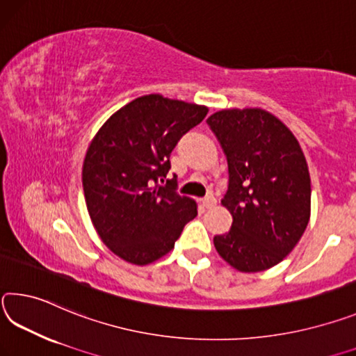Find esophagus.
<instances>
[{
	"label": "esophagus",
	"mask_w": 356,
	"mask_h": 356,
	"mask_svg": "<svg viewBox=\"0 0 356 356\" xmlns=\"http://www.w3.org/2000/svg\"><path fill=\"white\" fill-rule=\"evenodd\" d=\"M214 205H216V197H214L213 194H208L205 199H203V207L213 208Z\"/></svg>",
	"instance_id": "34e87169"
}]
</instances>
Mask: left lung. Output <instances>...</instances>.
<instances>
[{
  "instance_id": "1",
  "label": "left lung",
  "mask_w": 356,
  "mask_h": 356,
  "mask_svg": "<svg viewBox=\"0 0 356 356\" xmlns=\"http://www.w3.org/2000/svg\"><path fill=\"white\" fill-rule=\"evenodd\" d=\"M229 165L222 205L233 224L214 236L227 264L268 270L300 241L311 214V179L293 134L261 108L220 110L207 120Z\"/></svg>"
}]
</instances>
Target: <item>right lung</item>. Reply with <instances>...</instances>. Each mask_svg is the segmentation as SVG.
<instances>
[{
	"label": "right lung",
	"mask_w": 356,
	"mask_h": 356,
	"mask_svg": "<svg viewBox=\"0 0 356 356\" xmlns=\"http://www.w3.org/2000/svg\"><path fill=\"white\" fill-rule=\"evenodd\" d=\"M205 106L159 95L136 99L101 127L83 162V192L92 225L118 257L147 265L172 250L197 205L177 192L170 153L202 123Z\"/></svg>",
	"instance_id": "right-lung-1"
}]
</instances>
